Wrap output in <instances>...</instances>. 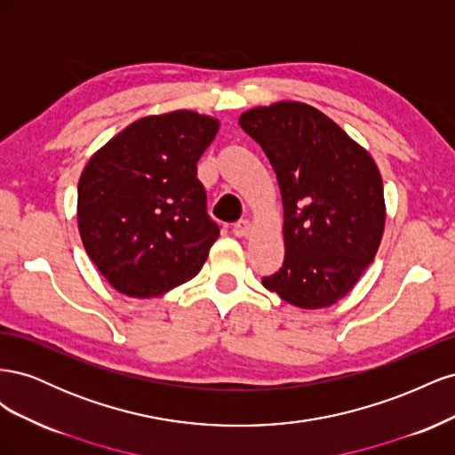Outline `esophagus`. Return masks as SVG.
Returning <instances> with one entry per match:
<instances>
[{"instance_id": "obj_1", "label": "esophagus", "mask_w": 455, "mask_h": 455, "mask_svg": "<svg viewBox=\"0 0 455 455\" xmlns=\"http://www.w3.org/2000/svg\"><path fill=\"white\" fill-rule=\"evenodd\" d=\"M251 231H252V226H251L249 220H241V222L233 226V233H235L237 237H249Z\"/></svg>"}]
</instances>
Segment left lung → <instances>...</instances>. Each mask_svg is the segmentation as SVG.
<instances>
[{"mask_svg": "<svg viewBox=\"0 0 455 455\" xmlns=\"http://www.w3.org/2000/svg\"><path fill=\"white\" fill-rule=\"evenodd\" d=\"M239 125L266 151L283 197L284 261L261 284L301 309L336 304L383 237V182L374 159L304 102L252 108Z\"/></svg>", "mask_w": 455, "mask_h": 455, "instance_id": "8db88e82", "label": "left lung"}]
</instances>
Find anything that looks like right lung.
<instances>
[{"instance_id":"right-lung-1","label":"right lung","mask_w":455,"mask_h":455,"mask_svg":"<svg viewBox=\"0 0 455 455\" xmlns=\"http://www.w3.org/2000/svg\"><path fill=\"white\" fill-rule=\"evenodd\" d=\"M220 123L191 109L148 116L104 144L77 184V226L104 279L156 298L194 279L220 235L197 161Z\"/></svg>"}]
</instances>
